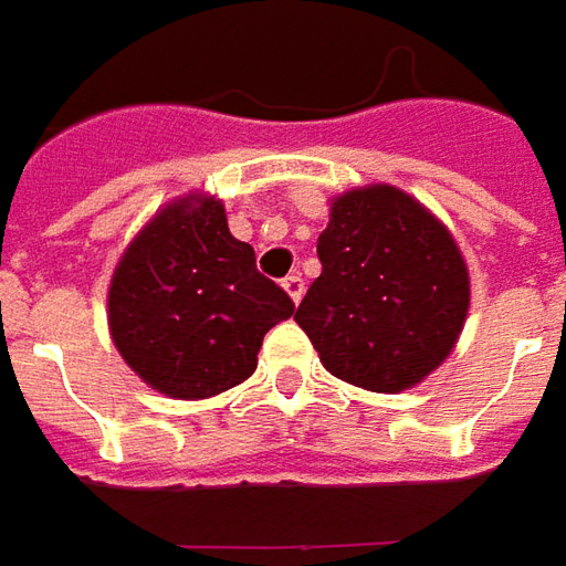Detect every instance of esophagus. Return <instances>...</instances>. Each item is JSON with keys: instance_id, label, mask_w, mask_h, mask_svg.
<instances>
[{"instance_id": "obj_1", "label": "esophagus", "mask_w": 566, "mask_h": 566, "mask_svg": "<svg viewBox=\"0 0 566 566\" xmlns=\"http://www.w3.org/2000/svg\"><path fill=\"white\" fill-rule=\"evenodd\" d=\"M283 290L290 292V298L298 305V302H302V295H305V280H302V274L286 276V280H283Z\"/></svg>"}]
</instances>
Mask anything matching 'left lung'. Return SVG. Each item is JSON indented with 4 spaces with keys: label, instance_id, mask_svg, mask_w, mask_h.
I'll use <instances>...</instances> for the list:
<instances>
[{
    "label": "left lung",
    "instance_id": "left-lung-1",
    "mask_svg": "<svg viewBox=\"0 0 566 566\" xmlns=\"http://www.w3.org/2000/svg\"><path fill=\"white\" fill-rule=\"evenodd\" d=\"M317 255L295 323L333 376L397 395L443 364L465 323L469 271L438 218L397 187L350 190Z\"/></svg>",
    "mask_w": 566,
    "mask_h": 566
}]
</instances>
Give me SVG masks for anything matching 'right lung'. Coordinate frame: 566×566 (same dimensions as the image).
Segmentation results:
<instances>
[{"instance_id":"obj_1","label":"right lung","mask_w":566,"mask_h":566,"mask_svg":"<svg viewBox=\"0 0 566 566\" xmlns=\"http://www.w3.org/2000/svg\"><path fill=\"white\" fill-rule=\"evenodd\" d=\"M292 298L255 268L212 197L163 209L128 245L111 283V333L126 364L157 391L212 397L249 379L264 333Z\"/></svg>"}]
</instances>
